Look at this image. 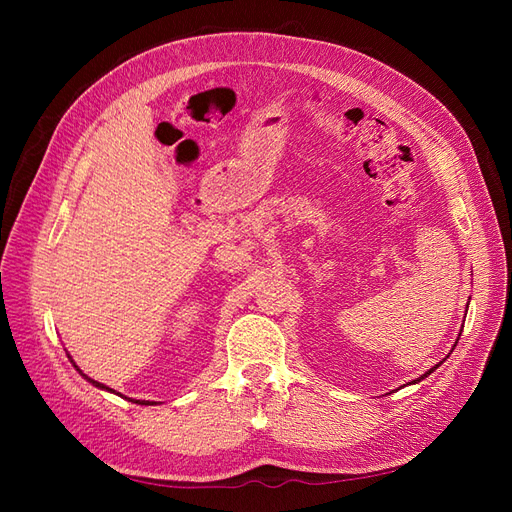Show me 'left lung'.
<instances>
[{"label": "left lung", "instance_id": "8db88e82", "mask_svg": "<svg viewBox=\"0 0 512 512\" xmlns=\"http://www.w3.org/2000/svg\"><path fill=\"white\" fill-rule=\"evenodd\" d=\"M468 305H470V301H468ZM466 312H468V309H466ZM461 329H463V327H461ZM457 342H459V337H457ZM457 342H455V344H453V350H455V346H457ZM440 365H442V361H440V363H438V365H433V367H431V369H429V371H425V374H423V376H421V378H416V380H412V384H416V382H421V380H425V378H427V376H429V374H433V371H436V369H438V367H440Z\"/></svg>", "mask_w": 512, "mask_h": 512}]
</instances>
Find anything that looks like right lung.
<instances>
[{
    "instance_id": "1",
    "label": "right lung",
    "mask_w": 512,
    "mask_h": 512,
    "mask_svg": "<svg viewBox=\"0 0 512 512\" xmlns=\"http://www.w3.org/2000/svg\"><path fill=\"white\" fill-rule=\"evenodd\" d=\"M68 359H70V356H68ZM72 365H74V361H72ZM76 367V371H79V374L87 380V382H91V384H94V386H98V389H102V391H108V393H115L113 389H108V386L106 384H102V382H98V380H94V378H89V376H85L83 374V371L79 369V365H74ZM115 395H119V393H115ZM123 397V395H121ZM130 399V397H128ZM132 401V404H138V406H153V401H145V399H130Z\"/></svg>"
}]
</instances>
